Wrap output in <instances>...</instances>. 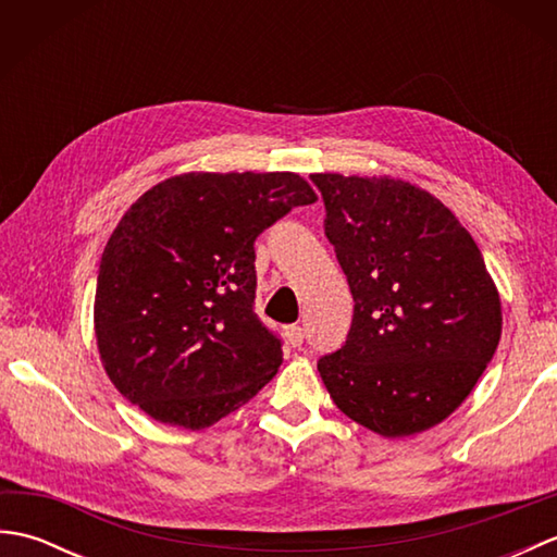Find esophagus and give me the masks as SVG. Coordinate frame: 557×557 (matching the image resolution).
Returning a JSON list of instances; mask_svg holds the SVG:
<instances>
[{
	"label": "esophagus",
	"mask_w": 557,
	"mask_h": 557,
	"mask_svg": "<svg viewBox=\"0 0 557 557\" xmlns=\"http://www.w3.org/2000/svg\"><path fill=\"white\" fill-rule=\"evenodd\" d=\"M285 339L289 342L292 347H301V342H304V327H301V325H287V327H285Z\"/></svg>",
	"instance_id": "esophagus-1"
}]
</instances>
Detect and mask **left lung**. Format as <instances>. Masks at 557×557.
I'll list each match as a JSON object with an SVG mask.
<instances>
[{
  "label": "left lung",
  "instance_id": "obj_1",
  "mask_svg": "<svg viewBox=\"0 0 557 557\" xmlns=\"http://www.w3.org/2000/svg\"><path fill=\"white\" fill-rule=\"evenodd\" d=\"M354 318L318 361L342 413L383 437L445 421L469 397L503 333L500 294L453 210L393 176L311 174Z\"/></svg>",
  "mask_w": 557,
  "mask_h": 557
}]
</instances>
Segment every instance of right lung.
<instances>
[{
    "instance_id": "add662e5",
    "label": "right lung",
    "mask_w": 557,
    "mask_h": 557,
    "mask_svg": "<svg viewBox=\"0 0 557 557\" xmlns=\"http://www.w3.org/2000/svg\"><path fill=\"white\" fill-rule=\"evenodd\" d=\"M315 198L294 172H186L124 212L92 318L104 373L128 401L200 431L272 381L282 345L253 311V242Z\"/></svg>"
}]
</instances>
